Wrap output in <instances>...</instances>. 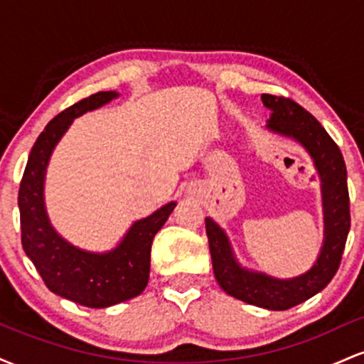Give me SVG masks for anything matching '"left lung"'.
I'll use <instances>...</instances> for the list:
<instances>
[{
    "label": "left lung",
    "mask_w": 364,
    "mask_h": 364,
    "mask_svg": "<svg viewBox=\"0 0 364 364\" xmlns=\"http://www.w3.org/2000/svg\"><path fill=\"white\" fill-rule=\"evenodd\" d=\"M262 102L270 109L267 129L298 141L310 154L320 176L323 245L318 257L304 274L291 279L272 277L241 265L224 229L210 217H205V229L212 267L219 286L229 296L253 306L282 311L323 291L339 269L350 228L348 171L336 141L299 104L270 94H263Z\"/></svg>",
    "instance_id": "1"
}]
</instances>
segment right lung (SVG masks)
Segmentation results:
<instances>
[{"instance_id":"right-lung-1","label":"right lung","mask_w":364,"mask_h":364,"mask_svg":"<svg viewBox=\"0 0 364 364\" xmlns=\"http://www.w3.org/2000/svg\"><path fill=\"white\" fill-rule=\"evenodd\" d=\"M119 97L118 92H97L65 109L48 123L31 150L20 183L18 208L23 252L54 294L87 308H107L144 292L150 274L154 236L169 219L176 202L135 220L112 250L95 253L73 246L49 220L44 183L49 159L73 119Z\"/></svg>"}]
</instances>
